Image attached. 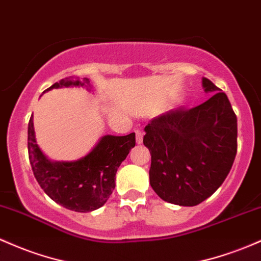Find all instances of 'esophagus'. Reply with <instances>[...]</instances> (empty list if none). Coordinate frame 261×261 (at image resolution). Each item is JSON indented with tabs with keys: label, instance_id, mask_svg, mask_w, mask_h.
<instances>
[{
	"label": "esophagus",
	"instance_id": "34e87169",
	"mask_svg": "<svg viewBox=\"0 0 261 261\" xmlns=\"http://www.w3.org/2000/svg\"><path fill=\"white\" fill-rule=\"evenodd\" d=\"M135 134H136V142H137V144H142V140H144V131L139 130V128H137V130L135 131Z\"/></svg>",
	"mask_w": 261,
	"mask_h": 261
}]
</instances>
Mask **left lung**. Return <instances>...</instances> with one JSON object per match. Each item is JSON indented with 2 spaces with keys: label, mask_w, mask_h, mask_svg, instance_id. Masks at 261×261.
<instances>
[{
  "label": "left lung",
  "mask_w": 261,
  "mask_h": 261,
  "mask_svg": "<svg viewBox=\"0 0 261 261\" xmlns=\"http://www.w3.org/2000/svg\"><path fill=\"white\" fill-rule=\"evenodd\" d=\"M213 96L196 108L179 107L145 127L151 153L150 183L160 198L192 207L227 178L238 148L237 115L224 91L203 79Z\"/></svg>",
  "instance_id": "8db88e82"
}]
</instances>
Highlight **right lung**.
Listing matches in <instances>:
<instances>
[{
	"label": "right lung",
	"mask_w": 261,
	"mask_h": 261,
	"mask_svg": "<svg viewBox=\"0 0 261 261\" xmlns=\"http://www.w3.org/2000/svg\"><path fill=\"white\" fill-rule=\"evenodd\" d=\"M75 76L54 83L51 89L87 85ZM136 144L135 134L126 136L102 137L90 153L74 162H51L36 144L32 117L28 122V157L37 182L54 202L70 211H95L104 205L115 188V174L119 166Z\"/></svg>",
	"instance_id": "add662e5"
}]
</instances>
